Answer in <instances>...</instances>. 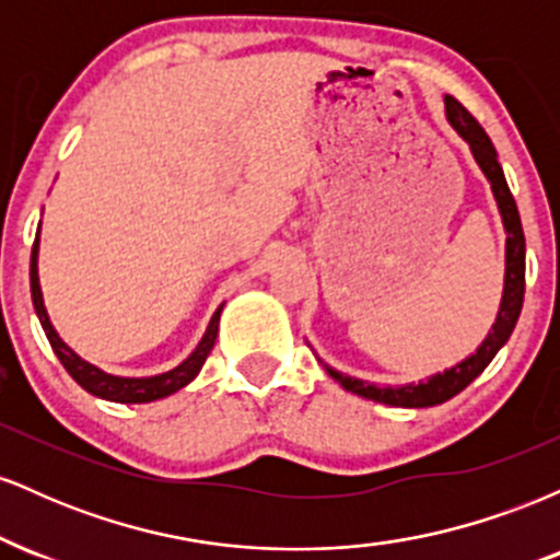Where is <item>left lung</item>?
<instances>
[{
	"instance_id": "1",
	"label": "left lung",
	"mask_w": 560,
	"mask_h": 560,
	"mask_svg": "<svg viewBox=\"0 0 560 560\" xmlns=\"http://www.w3.org/2000/svg\"><path fill=\"white\" fill-rule=\"evenodd\" d=\"M445 110L447 120L455 131L460 133L471 147L474 158H477L479 168L485 171V176L490 178L494 199H498L500 215H503L508 242H505V289H503V302H500L498 320H494L492 331L487 334V339L481 347L474 352L471 358H466L464 363L453 365L445 374H436L429 382L419 384H405V387H376V384L361 382V378H352L339 374L326 365L329 376L334 382H339L347 392L352 395H361L365 400H376L384 405H395V408H429V405H440L450 400V397L458 395L460 389H466L468 384L477 378L481 371L490 365V361L498 355V350L508 342L513 326H516L518 313L524 305V268H526V242H524V229L522 218H518L516 199H513L508 182L503 176V168L498 163V152H494L490 137L485 133V128L479 126V120L460 105L455 96H445Z\"/></svg>"
}]
</instances>
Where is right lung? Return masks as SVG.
<instances>
[{
  "label": "right lung",
  "instance_id": "obj_1",
  "mask_svg": "<svg viewBox=\"0 0 560 560\" xmlns=\"http://www.w3.org/2000/svg\"><path fill=\"white\" fill-rule=\"evenodd\" d=\"M36 255H38V234L34 242V249H31V298H34V307H36V316L42 320V329L47 334L49 345H52L55 355L60 358V363L66 365V371L75 382L81 384L83 389L92 392V395L102 397V400H113V402H152L160 400V397H168L173 392H178L186 384L191 382L202 369V363L208 361L210 350H213L215 337H218V320H221V307L213 313L210 318L208 331H205L202 342L197 345V350L191 352L189 358L182 365L168 371V374H160V376H147V378H124V376H113L100 371L96 365L81 361L70 347L57 337V331L49 324L47 311H44V300H42V287H38V271H36Z\"/></svg>",
  "mask_w": 560,
  "mask_h": 560
}]
</instances>
